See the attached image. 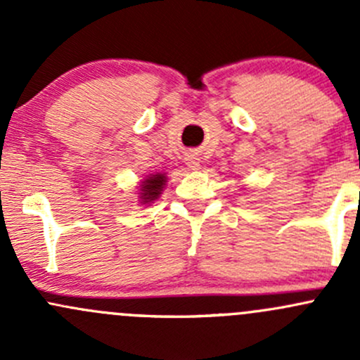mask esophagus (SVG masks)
<instances>
[{
	"mask_svg": "<svg viewBox=\"0 0 360 360\" xmlns=\"http://www.w3.org/2000/svg\"><path fill=\"white\" fill-rule=\"evenodd\" d=\"M186 165L190 170H198L200 169V158H198L197 153H188L186 155Z\"/></svg>",
	"mask_w": 360,
	"mask_h": 360,
	"instance_id": "obj_1",
	"label": "esophagus"
}]
</instances>
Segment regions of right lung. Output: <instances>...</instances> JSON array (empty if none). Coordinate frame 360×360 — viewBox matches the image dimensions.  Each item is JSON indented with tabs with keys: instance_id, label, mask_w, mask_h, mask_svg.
<instances>
[{
	"instance_id": "obj_1",
	"label": "right lung",
	"mask_w": 360,
	"mask_h": 360,
	"mask_svg": "<svg viewBox=\"0 0 360 360\" xmlns=\"http://www.w3.org/2000/svg\"><path fill=\"white\" fill-rule=\"evenodd\" d=\"M165 183H167V176L162 172H157V174H150V176L144 177L143 181H141V203H151L153 200H157V198L162 195L163 188H165Z\"/></svg>"
}]
</instances>
